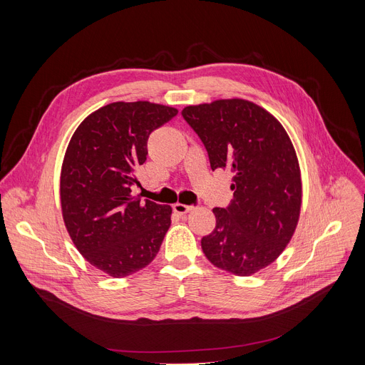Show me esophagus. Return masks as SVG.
Returning <instances> with one entry per match:
<instances>
[{
    "instance_id": "1",
    "label": "esophagus",
    "mask_w": 365,
    "mask_h": 365,
    "mask_svg": "<svg viewBox=\"0 0 365 365\" xmlns=\"http://www.w3.org/2000/svg\"><path fill=\"white\" fill-rule=\"evenodd\" d=\"M194 207L192 205H186V204H180V202H176L175 205H173V212L178 213L179 216H183L186 213H189L190 210H192Z\"/></svg>"
}]
</instances>
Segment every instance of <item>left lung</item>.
<instances>
[{"label": "left lung", "mask_w": 365, "mask_h": 365, "mask_svg": "<svg viewBox=\"0 0 365 365\" xmlns=\"http://www.w3.org/2000/svg\"><path fill=\"white\" fill-rule=\"evenodd\" d=\"M182 117L204 143L212 170L232 173L234 198L213 208L205 257L223 271L253 275L275 262L299 222L302 179L289 134L272 115L242 99L186 106Z\"/></svg>", "instance_id": "8db88e82"}]
</instances>
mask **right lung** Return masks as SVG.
Instances as JSON below:
<instances>
[{"instance_id": "1", "label": "right lung", "mask_w": 365, "mask_h": 365, "mask_svg": "<svg viewBox=\"0 0 365 365\" xmlns=\"http://www.w3.org/2000/svg\"><path fill=\"white\" fill-rule=\"evenodd\" d=\"M178 115L150 102H115L75 130L61 175L62 215L78 252L94 267L124 278L148 266L171 223V207L131 194L146 161L149 134Z\"/></svg>"}]
</instances>
